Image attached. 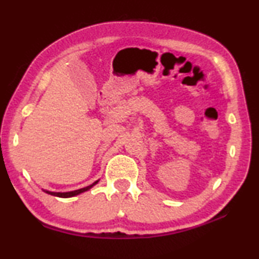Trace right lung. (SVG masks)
<instances>
[{"label":"right lung","mask_w":259,"mask_h":259,"mask_svg":"<svg viewBox=\"0 0 259 259\" xmlns=\"http://www.w3.org/2000/svg\"><path fill=\"white\" fill-rule=\"evenodd\" d=\"M98 181L94 182L92 185H89V187H85V188H82V189H78V190H74V191H69V192H53V191H48V190H45L47 194L49 195H53V196H56V197H62V198H68V197H74L76 195H79L82 194V192L84 191H88L90 188H93L95 184H97Z\"/></svg>","instance_id":"obj_1"}]
</instances>
